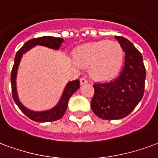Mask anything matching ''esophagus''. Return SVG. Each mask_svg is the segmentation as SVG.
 Segmentation results:
<instances>
[{
  "label": "esophagus",
  "instance_id": "34e87169",
  "mask_svg": "<svg viewBox=\"0 0 158 158\" xmlns=\"http://www.w3.org/2000/svg\"><path fill=\"white\" fill-rule=\"evenodd\" d=\"M86 83H88L87 79L85 78V77H82V78L80 79V85H85V84H86Z\"/></svg>",
  "mask_w": 158,
  "mask_h": 158
}]
</instances>
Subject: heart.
I'll return each mask as SVG.
<instances>
[{"instance_id":"b5f03b06","label":"heart","mask_w":158,"mask_h":158,"mask_svg":"<svg viewBox=\"0 0 158 158\" xmlns=\"http://www.w3.org/2000/svg\"><path fill=\"white\" fill-rule=\"evenodd\" d=\"M73 58L79 65L90 66V73L94 79L108 80L120 71L123 50L115 41H98L77 48Z\"/></svg>"}]
</instances>
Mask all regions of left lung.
<instances>
[{
    "instance_id": "8db88e82",
    "label": "left lung",
    "mask_w": 158,
    "mask_h": 158,
    "mask_svg": "<svg viewBox=\"0 0 158 158\" xmlns=\"http://www.w3.org/2000/svg\"><path fill=\"white\" fill-rule=\"evenodd\" d=\"M125 52L121 73L110 82L94 84L91 109L103 120H119L135 109L144 94L146 69L141 52L129 40L115 36Z\"/></svg>"
}]
</instances>
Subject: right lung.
<instances>
[{
    "mask_svg": "<svg viewBox=\"0 0 158 158\" xmlns=\"http://www.w3.org/2000/svg\"><path fill=\"white\" fill-rule=\"evenodd\" d=\"M63 43H64V39L61 38V37L45 36V37H37V38H32L31 40L27 41L17 51V54H16L13 68H12V70H11V73H10L12 97H13L14 101L16 102V104L19 107L20 110L32 121H37V122H48V121H58L60 118L63 117L64 113L66 111V110H67L68 103H69V98L79 88V80L76 79V80L70 81V82L68 83L66 87L64 89V92H63V94H62V97L60 100H59V102L53 108L50 109L48 110H45V111H33V110H31L26 108L25 106L20 102L19 98H18V95H17L16 79H17V70H18V67H19L20 61L22 59L23 53H25L27 51L31 49V48H33L36 45H40V46L49 48H52V49L58 50L59 49V48H60Z\"/></svg>",
    "mask_w": 158,
    "mask_h": 158,
    "instance_id": "obj_1",
    "label": "right lung"
}]
</instances>
